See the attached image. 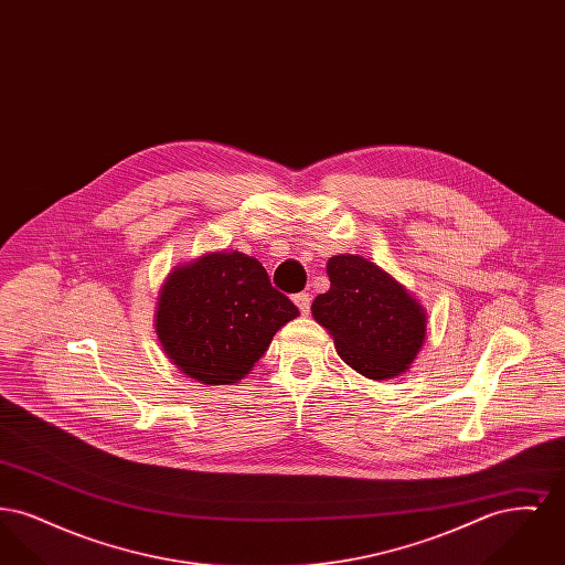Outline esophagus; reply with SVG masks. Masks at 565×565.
I'll use <instances>...</instances> for the list:
<instances>
[{
	"instance_id": "obj_1",
	"label": "esophagus",
	"mask_w": 565,
	"mask_h": 565,
	"mask_svg": "<svg viewBox=\"0 0 565 565\" xmlns=\"http://www.w3.org/2000/svg\"><path fill=\"white\" fill-rule=\"evenodd\" d=\"M295 305L298 307V311H300L302 316H309V311H311V296L307 295V292L296 295Z\"/></svg>"
}]
</instances>
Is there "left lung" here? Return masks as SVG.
<instances>
[{"instance_id":"8db88e82","label":"left lung","mask_w":565,"mask_h":565,"mask_svg":"<svg viewBox=\"0 0 565 565\" xmlns=\"http://www.w3.org/2000/svg\"><path fill=\"white\" fill-rule=\"evenodd\" d=\"M330 290L316 296L313 320L328 330L341 360L366 379L403 375L424 348L428 316L403 284L358 254L332 256Z\"/></svg>"}]
</instances>
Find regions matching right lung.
<instances>
[{
	"label": "right lung",
	"instance_id": "1",
	"mask_svg": "<svg viewBox=\"0 0 565 565\" xmlns=\"http://www.w3.org/2000/svg\"><path fill=\"white\" fill-rule=\"evenodd\" d=\"M298 309L270 286L265 267L237 249L178 265L161 286L154 328L180 373L205 385L249 375L275 332Z\"/></svg>",
	"mask_w": 565,
	"mask_h": 565
}]
</instances>
